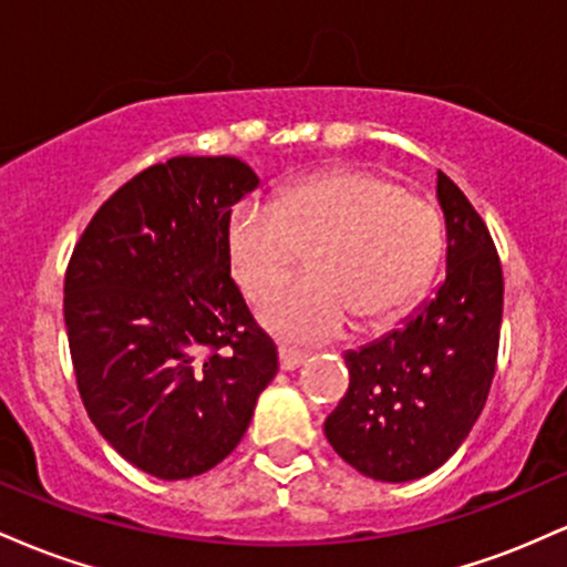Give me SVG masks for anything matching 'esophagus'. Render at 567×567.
Returning a JSON list of instances; mask_svg holds the SVG:
<instances>
[{"instance_id": "1", "label": "esophagus", "mask_w": 567, "mask_h": 567, "mask_svg": "<svg viewBox=\"0 0 567 567\" xmlns=\"http://www.w3.org/2000/svg\"><path fill=\"white\" fill-rule=\"evenodd\" d=\"M306 357H309L306 351L288 347V343H279V368L282 370H296L298 365H303Z\"/></svg>"}]
</instances>
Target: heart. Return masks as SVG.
Returning <instances> with one entry per match:
<instances>
[{
	"label": "heart",
	"mask_w": 567,
	"mask_h": 567,
	"mask_svg": "<svg viewBox=\"0 0 567 567\" xmlns=\"http://www.w3.org/2000/svg\"><path fill=\"white\" fill-rule=\"evenodd\" d=\"M309 245L303 277L261 306L271 333L320 343L360 317L381 322L410 306L437 269L445 224L429 197L365 171H328L298 181L271 205L247 199L226 224V256L239 288L264 301Z\"/></svg>",
	"instance_id": "1"
}]
</instances>
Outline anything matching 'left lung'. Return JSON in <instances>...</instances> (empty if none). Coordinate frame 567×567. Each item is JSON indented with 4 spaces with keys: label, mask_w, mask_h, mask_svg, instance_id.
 <instances>
[{
    "label": "left lung",
    "mask_w": 567,
    "mask_h": 567,
    "mask_svg": "<svg viewBox=\"0 0 567 567\" xmlns=\"http://www.w3.org/2000/svg\"><path fill=\"white\" fill-rule=\"evenodd\" d=\"M447 277L405 328L349 351V389L324 421L333 451L381 483H408L458 451L496 375L504 275L485 220L437 173Z\"/></svg>",
    "instance_id": "8db88e82"
}]
</instances>
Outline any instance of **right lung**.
<instances>
[{
  "label": "right lung",
  "mask_w": 567,
  "mask_h": 567,
  "mask_svg": "<svg viewBox=\"0 0 567 567\" xmlns=\"http://www.w3.org/2000/svg\"><path fill=\"white\" fill-rule=\"evenodd\" d=\"M237 157H173L130 178L74 245L66 282L76 389L103 440L159 480L213 470L250 426L277 347L229 275Z\"/></svg>",
  "instance_id": "1"
}]
</instances>
